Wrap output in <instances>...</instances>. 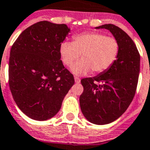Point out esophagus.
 Instances as JSON below:
<instances>
[{
    "label": "esophagus",
    "instance_id": "esophagus-1",
    "mask_svg": "<svg viewBox=\"0 0 150 150\" xmlns=\"http://www.w3.org/2000/svg\"><path fill=\"white\" fill-rule=\"evenodd\" d=\"M80 81H81V80H80V79L79 77H75V82L76 83H80Z\"/></svg>",
    "mask_w": 150,
    "mask_h": 150
}]
</instances>
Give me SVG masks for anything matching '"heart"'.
Masks as SVG:
<instances>
[{
	"label": "heart",
	"instance_id": "heart-1",
	"mask_svg": "<svg viewBox=\"0 0 150 150\" xmlns=\"http://www.w3.org/2000/svg\"><path fill=\"white\" fill-rule=\"evenodd\" d=\"M63 63L71 67L81 55L82 60L71 68L76 75H85L93 71L100 74L109 69L116 62L120 52L118 41L98 32L75 35L72 42H63L59 49Z\"/></svg>",
	"mask_w": 150,
	"mask_h": 150
}]
</instances>
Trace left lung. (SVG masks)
<instances>
[{"instance_id":"1","label":"left lung","mask_w":150,"mask_h":150,"mask_svg":"<svg viewBox=\"0 0 150 150\" xmlns=\"http://www.w3.org/2000/svg\"><path fill=\"white\" fill-rule=\"evenodd\" d=\"M100 28L113 34L120 45V52L109 69L81 80L83 92L79 103L87 120L104 125L117 120L131 105L139 82L140 54L133 40L120 27L105 24L97 27Z\"/></svg>"}]
</instances>
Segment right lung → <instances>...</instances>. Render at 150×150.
Here are the masks:
<instances>
[{
	"label": "right lung",
	"instance_id": "add662e5",
	"mask_svg": "<svg viewBox=\"0 0 150 150\" xmlns=\"http://www.w3.org/2000/svg\"><path fill=\"white\" fill-rule=\"evenodd\" d=\"M69 32L66 24L41 21L22 32L11 46L9 87L19 109L33 120L54 116L75 83L59 52Z\"/></svg>",
	"mask_w": 150,
	"mask_h": 150
}]
</instances>
